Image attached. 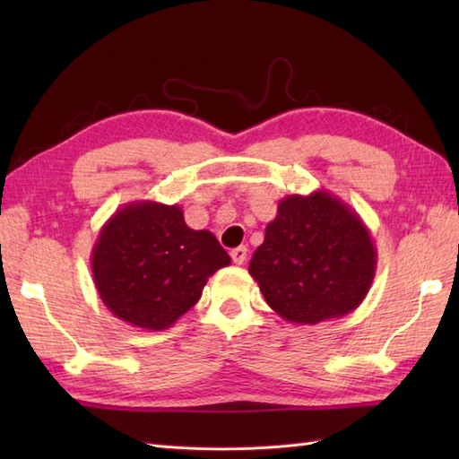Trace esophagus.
Instances as JSON below:
<instances>
[{"label":"esophagus","instance_id":"34e87169","mask_svg":"<svg viewBox=\"0 0 459 459\" xmlns=\"http://www.w3.org/2000/svg\"><path fill=\"white\" fill-rule=\"evenodd\" d=\"M230 256H232V262H235V264H245L247 258H248V248L247 247H238V248H235V250L230 252Z\"/></svg>","mask_w":459,"mask_h":459}]
</instances>
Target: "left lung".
<instances>
[{
    "label": "left lung",
    "instance_id": "left-lung-1",
    "mask_svg": "<svg viewBox=\"0 0 459 459\" xmlns=\"http://www.w3.org/2000/svg\"><path fill=\"white\" fill-rule=\"evenodd\" d=\"M375 270L377 250L367 224L327 191L281 199L248 266L268 306L299 325L357 309Z\"/></svg>",
    "mask_w": 459,
    "mask_h": 459
}]
</instances>
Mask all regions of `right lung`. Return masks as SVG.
<instances>
[{
  "label": "right lung",
  "instance_id": "right-lung-1",
  "mask_svg": "<svg viewBox=\"0 0 459 459\" xmlns=\"http://www.w3.org/2000/svg\"><path fill=\"white\" fill-rule=\"evenodd\" d=\"M230 264L209 230H193L178 204L135 201L106 221L92 248L94 286L112 314L134 327H171Z\"/></svg>",
  "mask_w": 459,
  "mask_h": 459
}]
</instances>
